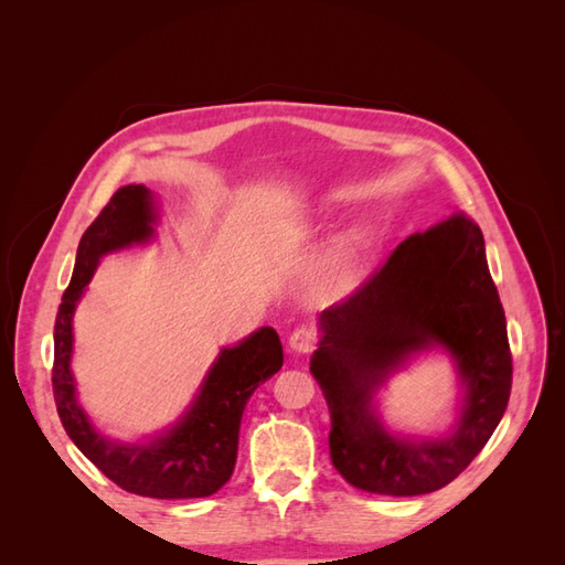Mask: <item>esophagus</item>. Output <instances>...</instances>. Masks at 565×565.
I'll return each mask as SVG.
<instances>
[{
    "label": "esophagus",
    "mask_w": 565,
    "mask_h": 565,
    "mask_svg": "<svg viewBox=\"0 0 565 565\" xmlns=\"http://www.w3.org/2000/svg\"><path fill=\"white\" fill-rule=\"evenodd\" d=\"M287 344H289V351H292V353H309V351H313V347H316L313 330L297 328L292 334H289Z\"/></svg>",
    "instance_id": "obj_1"
}]
</instances>
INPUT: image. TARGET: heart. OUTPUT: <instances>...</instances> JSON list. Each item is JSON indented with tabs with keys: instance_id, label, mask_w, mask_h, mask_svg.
I'll return each mask as SVG.
<instances>
[{
	"instance_id": "heart-1",
	"label": "heart",
	"mask_w": 565,
	"mask_h": 565,
	"mask_svg": "<svg viewBox=\"0 0 565 565\" xmlns=\"http://www.w3.org/2000/svg\"><path fill=\"white\" fill-rule=\"evenodd\" d=\"M355 249H358V237L344 235L330 252V276L334 282L349 280L353 262H355Z\"/></svg>"
}]
</instances>
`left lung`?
<instances>
[{"mask_svg":"<svg viewBox=\"0 0 565 565\" xmlns=\"http://www.w3.org/2000/svg\"><path fill=\"white\" fill-rule=\"evenodd\" d=\"M311 374L330 407V457L365 492L413 498L465 471L504 415L511 351L483 233L465 214L413 233L347 301L318 318ZM438 348L460 377L456 424L438 437L391 433L376 393L391 373Z\"/></svg>","mask_w":565,"mask_h":565,"instance_id":"left-lung-1","label":"left lung"}]
</instances>
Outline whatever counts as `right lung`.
<instances>
[{
    "instance_id": "right-lung-1",
    "label": "right lung",
    "mask_w": 565,
    "mask_h": 565,
    "mask_svg": "<svg viewBox=\"0 0 565 565\" xmlns=\"http://www.w3.org/2000/svg\"><path fill=\"white\" fill-rule=\"evenodd\" d=\"M160 210L146 185H122L84 231L71 285L54 324V398L65 434L113 483L141 498H210L228 483L237 459V434L252 393L282 367V344L273 328H259L224 347L185 413L169 429L146 440L100 434L77 398L73 361V316L100 259L156 237Z\"/></svg>"
}]
</instances>
